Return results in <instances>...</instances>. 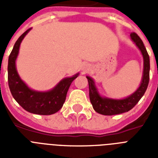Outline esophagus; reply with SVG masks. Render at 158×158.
<instances>
[{
	"label": "esophagus",
	"mask_w": 158,
	"mask_h": 158,
	"mask_svg": "<svg viewBox=\"0 0 158 158\" xmlns=\"http://www.w3.org/2000/svg\"><path fill=\"white\" fill-rule=\"evenodd\" d=\"M90 69V67L88 64H84L82 65V68H81V71H82V74H85L86 72H88Z\"/></svg>",
	"instance_id": "esophagus-1"
}]
</instances>
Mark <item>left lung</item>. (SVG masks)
Wrapping results in <instances>:
<instances>
[{
    "instance_id": "left-lung-1",
    "label": "left lung",
    "mask_w": 158,
    "mask_h": 158,
    "mask_svg": "<svg viewBox=\"0 0 158 158\" xmlns=\"http://www.w3.org/2000/svg\"><path fill=\"white\" fill-rule=\"evenodd\" d=\"M130 38L137 48L139 49L140 52L143 59V77L139 87L136 89L130 96L125 98L115 99L106 98L102 96L99 94L98 88L96 87L95 82L90 76H86L89 81V98L91 102L93 107L99 114L104 115H113L127 112L131 110L136 104L139 102L141 98L147 90L148 82H149V70H150V60L149 56L148 54L147 50L141 38L135 33L130 34Z\"/></svg>"
}]
</instances>
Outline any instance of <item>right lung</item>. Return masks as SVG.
I'll use <instances>...</instances> for the list:
<instances>
[{"mask_svg": "<svg viewBox=\"0 0 158 158\" xmlns=\"http://www.w3.org/2000/svg\"><path fill=\"white\" fill-rule=\"evenodd\" d=\"M31 28L25 31L16 41L8 60V83L11 94L15 101L28 112L37 115H52L62 107L67 92L74 79L79 76L77 73L71 77L61 79L51 90L36 91L30 89L21 79L16 69V59L22 41Z\"/></svg>", "mask_w": 158, "mask_h": 158, "instance_id": "add662e5", "label": "right lung"}]
</instances>
